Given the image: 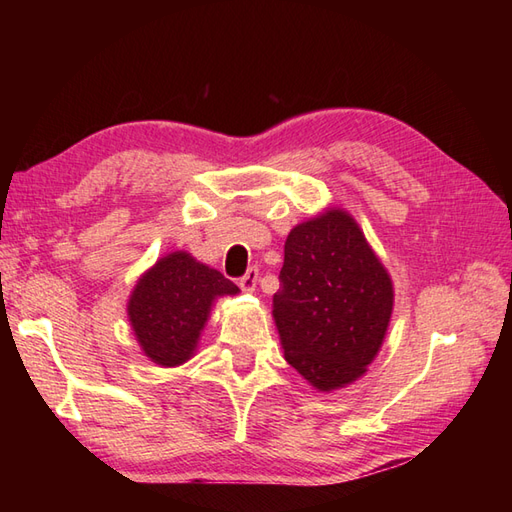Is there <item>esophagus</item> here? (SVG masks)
Masks as SVG:
<instances>
[{
	"label": "esophagus",
	"mask_w": 512,
	"mask_h": 512,
	"mask_svg": "<svg viewBox=\"0 0 512 512\" xmlns=\"http://www.w3.org/2000/svg\"><path fill=\"white\" fill-rule=\"evenodd\" d=\"M257 279H259V268L250 266L244 273V277H239V288H242L244 292H253L257 286Z\"/></svg>",
	"instance_id": "1"
}]
</instances>
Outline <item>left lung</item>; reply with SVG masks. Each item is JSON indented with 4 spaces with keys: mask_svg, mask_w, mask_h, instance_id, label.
Instances as JSON below:
<instances>
[{
    "mask_svg": "<svg viewBox=\"0 0 512 512\" xmlns=\"http://www.w3.org/2000/svg\"><path fill=\"white\" fill-rule=\"evenodd\" d=\"M394 288L345 211L290 231L273 317L286 361L321 391L365 374L383 345Z\"/></svg>",
    "mask_w": 512,
    "mask_h": 512,
    "instance_id": "8db88e82",
    "label": "left lung"
}]
</instances>
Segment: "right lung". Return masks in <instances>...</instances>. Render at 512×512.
Instances as JSON below:
<instances>
[{"instance_id": "obj_1", "label": "right lung", "mask_w": 512, "mask_h": 512, "mask_svg": "<svg viewBox=\"0 0 512 512\" xmlns=\"http://www.w3.org/2000/svg\"><path fill=\"white\" fill-rule=\"evenodd\" d=\"M239 288L189 253H171L143 275L129 299V321L143 352L158 365L193 356L215 297Z\"/></svg>"}]
</instances>
